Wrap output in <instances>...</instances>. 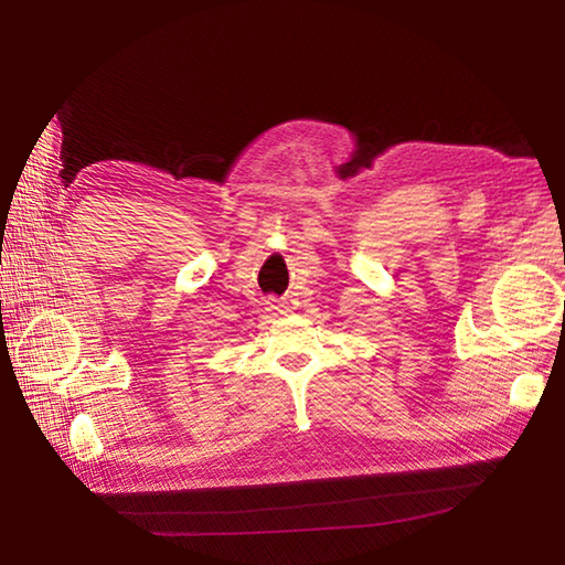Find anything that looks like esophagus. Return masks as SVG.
<instances>
[{
	"label": "esophagus",
	"instance_id": "34e87169",
	"mask_svg": "<svg viewBox=\"0 0 565 565\" xmlns=\"http://www.w3.org/2000/svg\"><path fill=\"white\" fill-rule=\"evenodd\" d=\"M268 311H273V313L282 316V313H287V306H285V303H276V301H273V303L268 306Z\"/></svg>",
	"mask_w": 565,
	"mask_h": 565
}]
</instances>
